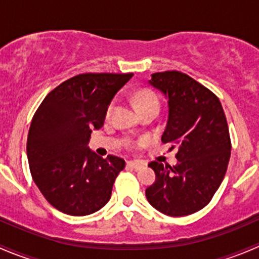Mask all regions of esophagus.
Listing matches in <instances>:
<instances>
[{
  "instance_id": "1",
  "label": "esophagus",
  "mask_w": 259,
  "mask_h": 259,
  "mask_svg": "<svg viewBox=\"0 0 259 259\" xmlns=\"http://www.w3.org/2000/svg\"><path fill=\"white\" fill-rule=\"evenodd\" d=\"M126 165L129 166V168L132 169H135V170H140V169H143L145 166L144 163H142V161H137V160H130L127 161Z\"/></svg>"
}]
</instances>
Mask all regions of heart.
<instances>
[{
	"label": "heart",
	"mask_w": 259,
	"mask_h": 259,
	"mask_svg": "<svg viewBox=\"0 0 259 259\" xmlns=\"http://www.w3.org/2000/svg\"><path fill=\"white\" fill-rule=\"evenodd\" d=\"M135 100H137L138 108H143V106H146V105L159 106L158 96H156L154 93H151V91H148V90L139 91V93L137 94V96H135ZM111 109H113V104L109 106V113L111 111Z\"/></svg>",
	"instance_id": "1"
}]
</instances>
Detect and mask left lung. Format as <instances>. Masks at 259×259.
<instances>
[{"label": "left lung", "mask_w": 259, "mask_h": 259, "mask_svg": "<svg viewBox=\"0 0 259 259\" xmlns=\"http://www.w3.org/2000/svg\"><path fill=\"white\" fill-rule=\"evenodd\" d=\"M149 85L168 101L161 142L178 150V163H149L155 182L146 188V199L166 215H189L210 202L226 176L231 156L226 115L219 99L187 74L156 72Z\"/></svg>", "instance_id": "left-lung-1"}]
</instances>
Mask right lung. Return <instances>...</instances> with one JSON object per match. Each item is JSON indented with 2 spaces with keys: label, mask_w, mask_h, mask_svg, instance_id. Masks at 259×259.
I'll return each mask as SVG.
<instances>
[{
  "label": "right lung",
  "mask_w": 259,
  "mask_h": 259,
  "mask_svg": "<svg viewBox=\"0 0 259 259\" xmlns=\"http://www.w3.org/2000/svg\"><path fill=\"white\" fill-rule=\"evenodd\" d=\"M133 74H81L44 99L31 121L27 158L44 197L70 215L95 213L109 202L124 159H104L88 144L104 125L109 105Z\"/></svg>",
  "instance_id": "obj_1"
}]
</instances>
